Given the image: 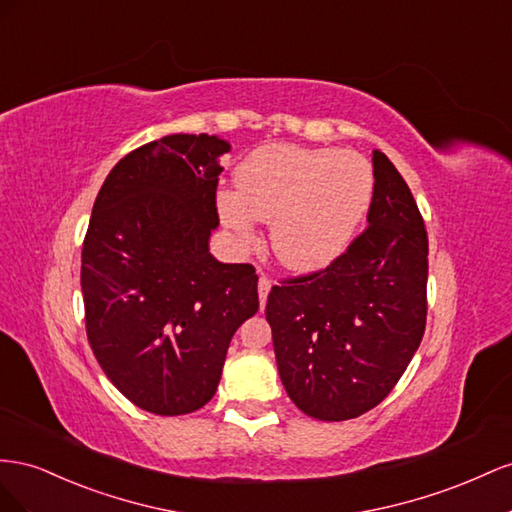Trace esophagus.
<instances>
[{
	"label": "esophagus",
	"instance_id": "obj_1",
	"mask_svg": "<svg viewBox=\"0 0 512 512\" xmlns=\"http://www.w3.org/2000/svg\"><path fill=\"white\" fill-rule=\"evenodd\" d=\"M270 289H272V281L268 279V276L261 274V276H259V283H257V291H259V304H261V309H264V306H266V300H268Z\"/></svg>",
	"mask_w": 512,
	"mask_h": 512
}]
</instances>
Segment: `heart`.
Instances as JSON below:
<instances>
[{
	"label": "heart",
	"mask_w": 512,
	"mask_h": 512,
	"mask_svg": "<svg viewBox=\"0 0 512 512\" xmlns=\"http://www.w3.org/2000/svg\"><path fill=\"white\" fill-rule=\"evenodd\" d=\"M238 193L221 191L218 214L244 244L255 242V218L270 223L274 255L296 272H319L352 244L367 216L375 175L354 150L274 143L236 169Z\"/></svg>",
	"instance_id": "obj_1"
}]
</instances>
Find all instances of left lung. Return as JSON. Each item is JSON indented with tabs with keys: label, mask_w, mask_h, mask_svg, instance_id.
<instances>
[{
	"label": "left lung",
	"mask_w": 512,
	"mask_h": 512,
	"mask_svg": "<svg viewBox=\"0 0 512 512\" xmlns=\"http://www.w3.org/2000/svg\"><path fill=\"white\" fill-rule=\"evenodd\" d=\"M373 175L369 227L326 270L274 285L266 304L281 382L317 420L358 418L382 403L425 334V221L379 150Z\"/></svg>",
	"instance_id": "obj_1"
}]
</instances>
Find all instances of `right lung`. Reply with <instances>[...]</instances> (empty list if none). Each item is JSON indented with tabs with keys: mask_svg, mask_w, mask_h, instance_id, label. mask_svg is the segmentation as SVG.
<instances>
[{
	"mask_svg": "<svg viewBox=\"0 0 512 512\" xmlns=\"http://www.w3.org/2000/svg\"><path fill=\"white\" fill-rule=\"evenodd\" d=\"M229 150L216 135H167L126 154L83 240L87 341L111 384L158 416L214 397L233 332L259 311L255 268L208 246Z\"/></svg>",
	"mask_w": 512,
	"mask_h": 512,
	"instance_id": "add662e5",
	"label": "right lung"
}]
</instances>
